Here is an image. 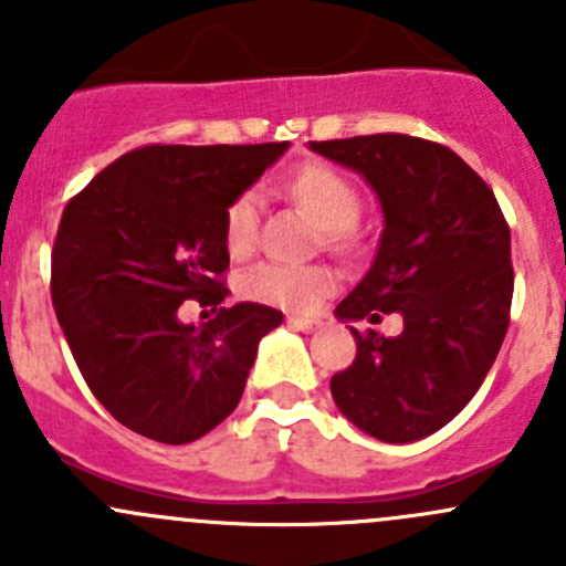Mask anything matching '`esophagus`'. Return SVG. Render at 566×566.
Masks as SVG:
<instances>
[{
    "label": "esophagus",
    "instance_id": "34e87169",
    "mask_svg": "<svg viewBox=\"0 0 566 566\" xmlns=\"http://www.w3.org/2000/svg\"><path fill=\"white\" fill-rule=\"evenodd\" d=\"M287 325L295 331H304V334H312V331L319 328V319L317 317H298V315H290Z\"/></svg>",
    "mask_w": 566,
    "mask_h": 566
}]
</instances>
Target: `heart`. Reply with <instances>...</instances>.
<instances>
[{
	"instance_id": "heart-1",
	"label": "heart",
	"mask_w": 566,
	"mask_h": 566,
	"mask_svg": "<svg viewBox=\"0 0 566 566\" xmlns=\"http://www.w3.org/2000/svg\"><path fill=\"white\" fill-rule=\"evenodd\" d=\"M287 191L312 219L325 230L331 247H347L350 227L361 213V197L353 182L336 169L310 164L287 182ZM256 235V197L241 193L227 208L224 243L232 256L249 254ZM334 273L323 265H284V262H256L238 279V293L256 304L282 310H310L325 293L334 290Z\"/></svg>"
}]
</instances>
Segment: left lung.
<instances>
[{
  "label": "left lung",
  "mask_w": 566,
  "mask_h": 566,
  "mask_svg": "<svg viewBox=\"0 0 566 566\" xmlns=\"http://www.w3.org/2000/svg\"><path fill=\"white\" fill-rule=\"evenodd\" d=\"M369 182L384 210L378 251L334 315L397 312L402 334L347 325L356 361L331 378L334 402L386 443H413L454 419L482 386L510 328V227L495 193L449 147L405 134L310 142Z\"/></svg>",
  "instance_id": "obj_1"
}]
</instances>
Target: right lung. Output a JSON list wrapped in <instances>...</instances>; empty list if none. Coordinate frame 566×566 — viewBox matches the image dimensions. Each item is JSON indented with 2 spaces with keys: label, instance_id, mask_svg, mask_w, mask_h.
<instances>
[{
  "label": "right lung",
  "instance_id": "1",
  "mask_svg": "<svg viewBox=\"0 0 566 566\" xmlns=\"http://www.w3.org/2000/svg\"><path fill=\"white\" fill-rule=\"evenodd\" d=\"M287 147H139L67 202L51 301L90 391L128 430L191 443L241 402L256 345L282 312L235 304L193 325L177 310L224 301L227 208Z\"/></svg>",
  "mask_w": 566,
  "mask_h": 566
}]
</instances>
